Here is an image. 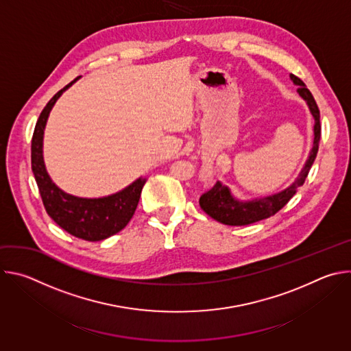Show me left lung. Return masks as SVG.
I'll return each mask as SVG.
<instances>
[{"label": "left lung", "instance_id": "obj_1", "mask_svg": "<svg viewBox=\"0 0 351 351\" xmlns=\"http://www.w3.org/2000/svg\"><path fill=\"white\" fill-rule=\"evenodd\" d=\"M290 79L295 86H298L297 93L300 94V97L304 98L307 101L310 112L315 121L314 144H313L311 153L308 156V160L304 168L302 169V172H300L298 178L287 189L268 197L252 199V202H240V199H236L232 195L228 186L222 184L221 182H217L213 189H210L207 193H204L202 197H199V207H202V210L206 214H208L211 218H214L215 221L223 225L244 226V225L254 223L275 215L279 210H282L289 203V199L295 194V191L304 184L306 178L315 161L318 147H319V140H321L319 110L311 91L306 87L304 82L294 75H290Z\"/></svg>", "mask_w": 351, "mask_h": 351}]
</instances>
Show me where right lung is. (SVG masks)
<instances>
[{
    "mask_svg": "<svg viewBox=\"0 0 351 351\" xmlns=\"http://www.w3.org/2000/svg\"><path fill=\"white\" fill-rule=\"evenodd\" d=\"M77 79L61 88L41 111L32 138V171L44 208L53 221L75 237L98 241L121 232L129 223L137 208L145 179L138 178L123 190L107 197L82 198L62 191L49 178L43 158L44 128L57 99Z\"/></svg>",
    "mask_w": 351,
    "mask_h": 351,
    "instance_id": "obj_1",
    "label": "right lung"
}]
</instances>
